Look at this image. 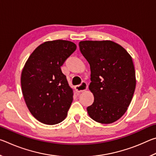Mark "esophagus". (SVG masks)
<instances>
[{"mask_svg": "<svg viewBox=\"0 0 156 156\" xmlns=\"http://www.w3.org/2000/svg\"><path fill=\"white\" fill-rule=\"evenodd\" d=\"M87 87H88V85L87 84L86 82H82V83L80 84H79V85H76L75 87V89L76 91L77 92H83L84 91H85L87 89Z\"/></svg>", "mask_w": 156, "mask_h": 156, "instance_id": "esophagus-1", "label": "esophagus"}]
</instances>
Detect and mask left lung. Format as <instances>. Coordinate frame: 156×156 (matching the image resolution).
Masks as SVG:
<instances>
[{
  "mask_svg": "<svg viewBox=\"0 0 156 156\" xmlns=\"http://www.w3.org/2000/svg\"><path fill=\"white\" fill-rule=\"evenodd\" d=\"M79 47L91 69L89 88L94 101L87 109L88 114L98 122H114L127 110L136 89L131 57L111 41H80Z\"/></svg>",
  "mask_w": 156,
  "mask_h": 156,
  "instance_id": "left-lung-1",
  "label": "left lung"
}]
</instances>
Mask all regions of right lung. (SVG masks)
<instances>
[{"label":"right lung","instance_id":"add662e5","mask_svg":"<svg viewBox=\"0 0 156 156\" xmlns=\"http://www.w3.org/2000/svg\"><path fill=\"white\" fill-rule=\"evenodd\" d=\"M72 42H44L32 52L21 73L25 103L36 119L46 125L61 122L73 101V90L60 67L75 50Z\"/></svg>","mask_w":156,"mask_h":156}]
</instances>
